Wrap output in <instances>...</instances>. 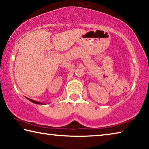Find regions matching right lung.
I'll list each match as a JSON object with an SVG mask.
<instances>
[{
  "label": "right lung",
  "mask_w": 149,
  "mask_h": 149,
  "mask_svg": "<svg viewBox=\"0 0 149 149\" xmlns=\"http://www.w3.org/2000/svg\"><path fill=\"white\" fill-rule=\"evenodd\" d=\"M27 99H28L29 100H30V101H31V102L35 103V104H44V103H41V102H37V101H35V100H32V99H29V98H27Z\"/></svg>",
  "instance_id": "right-lung-1"
}]
</instances>
